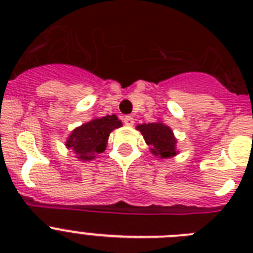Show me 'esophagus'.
Listing matches in <instances>:
<instances>
[{
	"label": "esophagus",
	"instance_id": "1",
	"mask_svg": "<svg viewBox=\"0 0 253 253\" xmlns=\"http://www.w3.org/2000/svg\"><path fill=\"white\" fill-rule=\"evenodd\" d=\"M124 124L125 125H128V126H131V125L134 124V119L131 118V116H125L124 118Z\"/></svg>",
	"mask_w": 253,
	"mask_h": 253
}]
</instances>
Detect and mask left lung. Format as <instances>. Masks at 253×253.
I'll return each instance as SVG.
<instances>
[{
	"instance_id": "1",
	"label": "left lung",
	"mask_w": 253,
	"mask_h": 253,
	"mask_svg": "<svg viewBox=\"0 0 253 253\" xmlns=\"http://www.w3.org/2000/svg\"><path fill=\"white\" fill-rule=\"evenodd\" d=\"M137 129L142 133L146 143L151 147V152L160 158H169L177 154L176 143L177 139L169 126L163 123H149L137 125Z\"/></svg>"
}]
</instances>
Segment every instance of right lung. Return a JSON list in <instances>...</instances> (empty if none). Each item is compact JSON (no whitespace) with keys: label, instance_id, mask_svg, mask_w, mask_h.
Returning a JSON list of instances; mask_svg holds the SVG:
<instances>
[{"label":"right lung","instance_id":"obj_1","mask_svg":"<svg viewBox=\"0 0 253 253\" xmlns=\"http://www.w3.org/2000/svg\"><path fill=\"white\" fill-rule=\"evenodd\" d=\"M122 125V122L114 114L104 118H96L82 124L69 134L66 146L75 152L78 160H93L96 154L102 153L106 149L107 139L111 131L120 128Z\"/></svg>","mask_w":253,"mask_h":253}]
</instances>
